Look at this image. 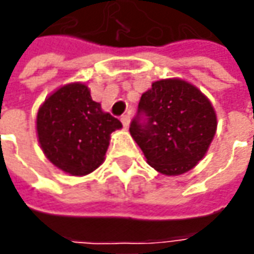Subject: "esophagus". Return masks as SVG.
Masks as SVG:
<instances>
[{"label": "esophagus", "instance_id": "esophagus-1", "mask_svg": "<svg viewBox=\"0 0 254 254\" xmlns=\"http://www.w3.org/2000/svg\"><path fill=\"white\" fill-rule=\"evenodd\" d=\"M121 122H122V125H124L125 127H129V122H130V115H129V114L122 115V117H121Z\"/></svg>", "mask_w": 254, "mask_h": 254}]
</instances>
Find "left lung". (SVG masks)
<instances>
[{"instance_id":"1","label":"left lung","mask_w":254,"mask_h":254,"mask_svg":"<svg viewBox=\"0 0 254 254\" xmlns=\"http://www.w3.org/2000/svg\"><path fill=\"white\" fill-rule=\"evenodd\" d=\"M217 130L210 100L182 79H163L141 94L129 132L147 163L164 175L190 171L204 157Z\"/></svg>"}]
</instances>
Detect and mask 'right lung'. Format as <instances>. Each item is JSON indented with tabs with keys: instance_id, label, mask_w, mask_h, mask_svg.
<instances>
[{
	"instance_id": "1",
	"label": "right lung",
	"mask_w": 254,
	"mask_h": 254,
	"mask_svg": "<svg viewBox=\"0 0 254 254\" xmlns=\"http://www.w3.org/2000/svg\"><path fill=\"white\" fill-rule=\"evenodd\" d=\"M36 127L48 160L69 175L82 177L103 164L110 136L122 124L91 100L86 84L69 83L46 98Z\"/></svg>"
}]
</instances>
